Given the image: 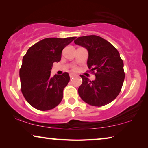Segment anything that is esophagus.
Wrapping results in <instances>:
<instances>
[{
  "label": "esophagus",
  "mask_w": 148,
  "mask_h": 148,
  "mask_svg": "<svg viewBox=\"0 0 148 148\" xmlns=\"http://www.w3.org/2000/svg\"><path fill=\"white\" fill-rule=\"evenodd\" d=\"M69 75H70V77H71V78H72V77H74L75 76H76V75L73 73H70Z\"/></svg>",
  "instance_id": "esophagus-1"
}]
</instances>
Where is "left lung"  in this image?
<instances>
[{
    "instance_id": "obj_1",
    "label": "left lung",
    "mask_w": 148,
    "mask_h": 148,
    "mask_svg": "<svg viewBox=\"0 0 148 148\" xmlns=\"http://www.w3.org/2000/svg\"><path fill=\"white\" fill-rule=\"evenodd\" d=\"M74 43L87 49V66L95 73L93 81L83 75L78 88L82 99L91 106H102L116 98L125 79L123 62L117 49L109 42L96 35L78 37Z\"/></svg>"
}]
</instances>
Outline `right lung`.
Returning a JSON list of instances; mask_svg holds the SVG:
<instances>
[{"label":"right lung","instance_id":"obj_1","mask_svg":"<svg viewBox=\"0 0 148 148\" xmlns=\"http://www.w3.org/2000/svg\"><path fill=\"white\" fill-rule=\"evenodd\" d=\"M76 37L47 38L31 46L25 55L19 71L21 89L32 107L46 111L56 107L70 81L67 72L51 76L53 62L61 61L62 51Z\"/></svg>","mask_w":148,"mask_h":148}]
</instances>
